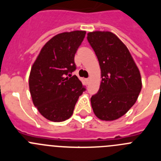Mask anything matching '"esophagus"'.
Here are the masks:
<instances>
[{
  "label": "esophagus",
  "mask_w": 161,
  "mask_h": 161,
  "mask_svg": "<svg viewBox=\"0 0 161 161\" xmlns=\"http://www.w3.org/2000/svg\"><path fill=\"white\" fill-rule=\"evenodd\" d=\"M86 81H87V82L90 81V78H87V79H86Z\"/></svg>",
  "instance_id": "esophagus-1"
}]
</instances>
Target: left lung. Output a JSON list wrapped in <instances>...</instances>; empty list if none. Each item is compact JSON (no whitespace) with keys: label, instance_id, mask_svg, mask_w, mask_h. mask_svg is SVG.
I'll use <instances>...</instances> for the list:
<instances>
[{"label":"left lung","instance_id":"8db88e82","mask_svg":"<svg viewBox=\"0 0 161 161\" xmlns=\"http://www.w3.org/2000/svg\"><path fill=\"white\" fill-rule=\"evenodd\" d=\"M87 39L102 72L100 89L91 97L92 108L101 120H115L136 103L142 89L140 72L129 50L114 34L89 32Z\"/></svg>","mask_w":161,"mask_h":161}]
</instances>
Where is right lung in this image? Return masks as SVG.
<instances>
[{
	"label": "right lung",
	"mask_w": 161,
	"mask_h": 161,
	"mask_svg": "<svg viewBox=\"0 0 161 161\" xmlns=\"http://www.w3.org/2000/svg\"><path fill=\"white\" fill-rule=\"evenodd\" d=\"M86 32L61 33L43 46L31 68L29 87L33 103L47 119L62 122L73 114L85 88L72 72L75 54Z\"/></svg>",
	"instance_id": "obj_1"
}]
</instances>
